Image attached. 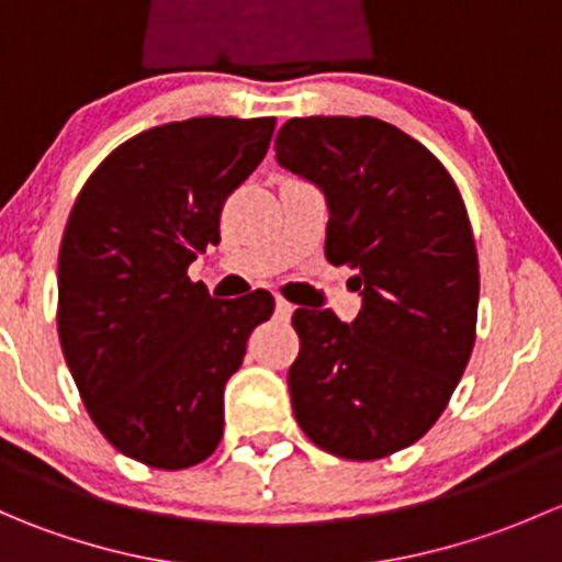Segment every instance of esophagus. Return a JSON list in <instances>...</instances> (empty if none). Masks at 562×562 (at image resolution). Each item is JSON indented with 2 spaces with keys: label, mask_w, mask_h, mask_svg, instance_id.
Returning a JSON list of instances; mask_svg holds the SVG:
<instances>
[{
  "label": "esophagus",
  "mask_w": 562,
  "mask_h": 562,
  "mask_svg": "<svg viewBox=\"0 0 562 562\" xmlns=\"http://www.w3.org/2000/svg\"><path fill=\"white\" fill-rule=\"evenodd\" d=\"M274 307H277V315H280L282 321H288V317H291V313H293V304H288L282 296H277Z\"/></svg>",
  "instance_id": "34e87169"
}]
</instances>
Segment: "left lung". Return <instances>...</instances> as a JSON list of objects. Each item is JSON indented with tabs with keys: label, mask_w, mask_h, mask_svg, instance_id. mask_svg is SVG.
<instances>
[{
	"label": "left lung",
	"mask_w": 562,
	"mask_h": 562,
	"mask_svg": "<svg viewBox=\"0 0 562 562\" xmlns=\"http://www.w3.org/2000/svg\"><path fill=\"white\" fill-rule=\"evenodd\" d=\"M274 151L326 198V258L356 269L361 296L350 323L293 313V416L328 454L389 457L438 422L473 353L479 258L462 195L432 151L375 116L291 119Z\"/></svg>",
	"instance_id": "8db88e82"
}]
</instances>
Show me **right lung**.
I'll use <instances>...</instances> for the list:
<instances>
[{"instance_id":"right-lung-1","label":"right lung","mask_w":562,"mask_h":562,"mask_svg":"<svg viewBox=\"0 0 562 562\" xmlns=\"http://www.w3.org/2000/svg\"><path fill=\"white\" fill-rule=\"evenodd\" d=\"M274 116L160 124L100 162L59 249V342L113 449L162 470L223 438V391L269 291L214 299L187 266L220 241L223 203L266 157Z\"/></svg>"}]
</instances>
